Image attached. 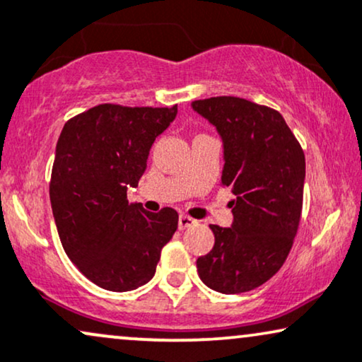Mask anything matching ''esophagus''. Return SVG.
<instances>
[{
  "label": "esophagus",
  "mask_w": 362,
  "mask_h": 362,
  "mask_svg": "<svg viewBox=\"0 0 362 362\" xmlns=\"http://www.w3.org/2000/svg\"><path fill=\"white\" fill-rule=\"evenodd\" d=\"M195 223H197L195 218L189 217V215H180V217H178V228H180V230H185V228L194 227Z\"/></svg>",
  "instance_id": "esophagus-1"
}]
</instances>
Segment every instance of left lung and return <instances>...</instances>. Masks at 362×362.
<instances>
[{
	"mask_svg": "<svg viewBox=\"0 0 362 362\" xmlns=\"http://www.w3.org/2000/svg\"><path fill=\"white\" fill-rule=\"evenodd\" d=\"M223 147L222 184L232 200L230 227L210 226L215 244L197 259L205 286L240 294L267 282L289 254L303 210L305 158L276 110L237 97L192 102Z\"/></svg>",
	"mask_w": 362,
	"mask_h": 362,
	"instance_id": "left-lung-1",
	"label": "left lung"
}]
</instances>
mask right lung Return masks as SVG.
Here are the masks:
<instances>
[{
    "label": "right lung",
    "instance_id": "obj_1",
    "mask_svg": "<svg viewBox=\"0 0 362 362\" xmlns=\"http://www.w3.org/2000/svg\"><path fill=\"white\" fill-rule=\"evenodd\" d=\"M172 108L98 105L59 134L49 200L59 240L73 264L102 289L127 292L155 276L178 214L128 204V185L147 170L155 139L175 120Z\"/></svg>",
    "mask_w": 362,
    "mask_h": 362
}]
</instances>
